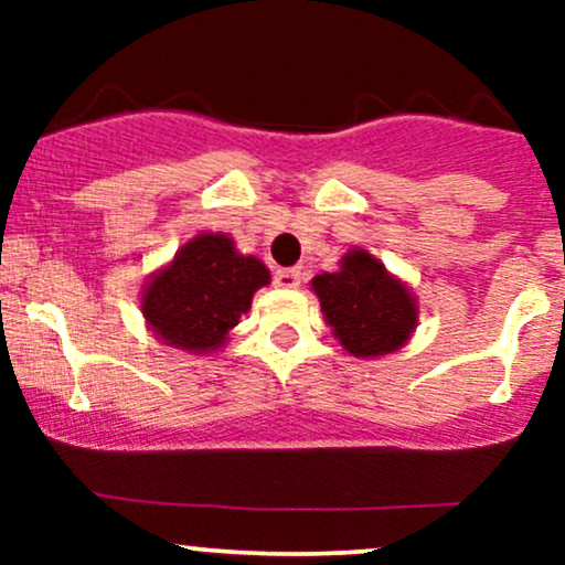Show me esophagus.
<instances>
[{
	"label": "esophagus",
	"mask_w": 565,
	"mask_h": 565,
	"mask_svg": "<svg viewBox=\"0 0 565 565\" xmlns=\"http://www.w3.org/2000/svg\"><path fill=\"white\" fill-rule=\"evenodd\" d=\"M300 270H295V267H278L276 273H273V284L281 289H295L300 287Z\"/></svg>",
	"instance_id": "obj_1"
}]
</instances>
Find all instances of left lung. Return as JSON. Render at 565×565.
<instances>
[{
  "instance_id": "left-lung-1",
  "label": "left lung",
  "mask_w": 565,
  "mask_h": 565,
  "mask_svg": "<svg viewBox=\"0 0 565 565\" xmlns=\"http://www.w3.org/2000/svg\"><path fill=\"white\" fill-rule=\"evenodd\" d=\"M311 287L335 339L352 355H385L413 333V298L366 250H350L339 273H322Z\"/></svg>"
}]
</instances>
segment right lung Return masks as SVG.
<instances>
[{"label":"right lung","mask_w":565,"mask_h":565,"mask_svg":"<svg viewBox=\"0 0 565 565\" xmlns=\"http://www.w3.org/2000/svg\"><path fill=\"white\" fill-rule=\"evenodd\" d=\"M265 284H270L267 267L237 254L230 237L199 235L152 278L141 311L167 344L207 352L224 344Z\"/></svg>","instance_id":"1"}]
</instances>
